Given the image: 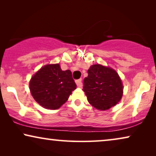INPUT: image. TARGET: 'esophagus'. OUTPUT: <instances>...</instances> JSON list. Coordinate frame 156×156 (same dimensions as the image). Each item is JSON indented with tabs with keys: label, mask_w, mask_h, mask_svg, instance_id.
<instances>
[{
	"label": "esophagus",
	"mask_w": 156,
	"mask_h": 156,
	"mask_svg": "<svg viewBox=\"0 0 156 156\" xmlns=\"http://www.w3.org/2000/svg\"><path fill=\"white\" fill-rule=\"evenodd\" d=\"M76 85H77V87H82V79H80V80H76Z\"/></svg>",
	"instance_id": "34e87169"
}]
</instances>
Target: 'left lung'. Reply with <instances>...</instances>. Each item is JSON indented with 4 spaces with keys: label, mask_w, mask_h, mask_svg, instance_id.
Segmentation results:
<instances>
[{
    "label": "left lung",
    "mask_w": 156,
    "mask_h": 156,
    "mask_svg": "<svg viewBox=\"0 0 156 156\" xmlns=\"http://www.w3.org/2000/svg\"><path fill=\"white\" fill-rule=\"evenodd\" d=\"M84 80V91L89 103L105 111L118 104L123 96V84L117 72L111 67L93 65Z\"/></svg>",
    "instance_id": "left-lung-1"
}]
</instances>
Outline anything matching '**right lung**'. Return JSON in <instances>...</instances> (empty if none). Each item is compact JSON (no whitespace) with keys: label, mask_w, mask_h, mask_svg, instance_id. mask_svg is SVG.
Masks as SVG:
<instances>
[{"label":"right lung","mask_w":156,"mask_h":156,"mask_svg":"<svg viewBox=\"0 0 156 156\" xmlns=\"http://www.w3.org/2000/svg\"><path fill=\"white\" fill-rule=\"evenodd\" d=\"M29 85L34 99L42 107L54 110L63 105L76 88L71 71H62L59 64L44 65L33 76Z\"/></svg>","instance_id":"right-lung-1"}]
</instances>
